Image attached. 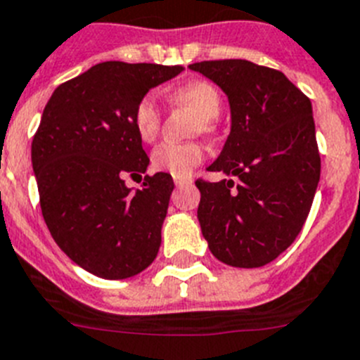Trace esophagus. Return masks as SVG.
<instances>
[{"instance_id": "esophagus-1", "label": "esophagus", "mask_w": 360, "mask_h": 360, "mask_svg": "<svg viewBox=\"0 0 360 360\" xmlns=\"http://www.w3.org/2000/svg\"><path fill=\"white\" fill-rule=\"evenodd\" d=\"M174 183H176V186L177 188H181V186H184V184H192V179H184V177H176V179H174Z\"/></svg>"}]
</instances>
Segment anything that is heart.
Wrapping results in <instances>:
<instances>
[{
    "label": "heart",
    "mask_w": 360,
    "mask_h": 360,
    "mask_svg": "<svg viewBox=\"0 0 360 360\" xmlns=\"http://www.w3.org/2000/svg\"><path fill=\"white\" fill-rule=\"evenodd\" d=\"M172 102L179 105H186L197 112L200 118V127L204 131L212 129V120L220 115L222 109V98L213 84L206 80H193L184 86L177 87L170 93ZM134 127L138 136L143 141H152L158 136L161 127V111L158 96L154 93H147L136 103ZM152 167L161 172L172 174L174 177H188L193 172V168L204 160V147L197 141H165L152 152Z\"/></svg>",
    "instance_id": "1"
}]
</instances>
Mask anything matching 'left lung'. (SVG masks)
Here are the masks:
<instances>
[{
	"instance_id": "8db88e82",
	"label": "left lung",
	"mask_w": 360,
	"mask_h": 360,
	"mask_svg": "<svg viewBox=\"0 0 360 360\" xmlns=\"http://www.w3.org/2000/svg\"><path fill=\"white\" fill-rule=\"evenodd\" d=\"M188 68L224 91L231 112L228 140L208 167L229 179L195 181L200 231L217 260L262 267L296 240L316 195L321 160L312 103L281 71L249 60Z\"/></svg>"
}]
</instances>
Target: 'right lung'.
<instances>
[{
	"label": "right lung",
	"mask_w": 360,
	"mask_h": 360,
	"mask_svg": "<svg viewBox=\"0 0 360 360\" xmlns=\"http://www.w3.org/2000/svg\"><path fill=\"white\" fill-rule=\"evenodd\" d=\"M183 66L108 60L60 84L32 141V168L53 240L79 267L103 280L136 276L161 245L174 181L145 176L150 163L134 127L136 103Z\"/></svg>",
	"instance_id": "1"
}]
</instances>
